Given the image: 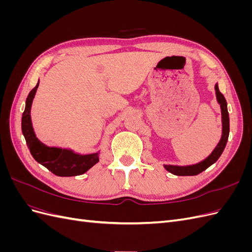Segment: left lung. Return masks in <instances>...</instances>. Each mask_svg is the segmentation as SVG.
Here are the masks:
<instances>
[{"mask_svg": "<svg viewBox=\"0 0 252 252\" xmlns=\"http://www.w3.org/2000/svg\"><path fill=\"white\" fill-rule=\"evenodd\" d=\"M216 94L217 100L220 105V111H222V124H223V130H222V138H220L217 147L211 152V155L206 158L204 161L194 164V165H188V166H174V165H164L165 169L167 171L171 172L175 175H196L204 170L208 168L209 166L215 164L218 158L222 155V152L225 149V146L228 141V136H229V114L227 110V102L225 100L224 95L220 94L219 90L218 84H216Z\"/></svg>", "mask_w": 252, "mask_h": 252, "instance_id": "left-lung-1", "label": "left lung"}]
</instances>
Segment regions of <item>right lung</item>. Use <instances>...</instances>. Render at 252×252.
<instances>
[{
    "label": "right lung",
    "instance_id": "1",
    "mask_svg": "<svg viewBox=\"0 0 252 252\" xmlns=\"http://www.w3.org/2000/svg\"><path fill=\"white\" fill-rule=\"evenodd\" d=\"M37 87H39V82L26 98L25 110L22 117V132L24 134L30 154L37 163L46 167L58 177H74L85 173L98 162V152L79 155L70 149L48 147L35 136L32 118H30V109Z\"/></svg>",
    "mask_w": 252,
    "mask_h": 252
}]
</instances>
